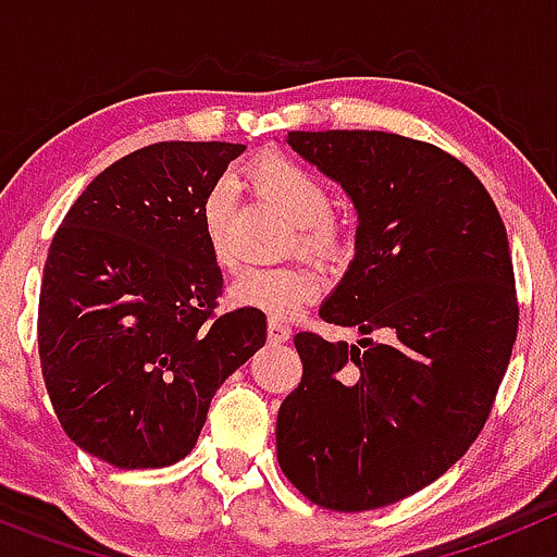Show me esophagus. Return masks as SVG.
Listing matches in <instances>:
<instances>
[{
	"label": "esophagus",
	"mask_w": 557,
	"mask_h": 557,
	"mask_svg": "<svg viewBox=\"0 0 557 557\" xmlns=\"http://www.w3.org/2000/svg\"><path fill=\"white\" fill-rule=\"evenodd\" d=\"M289 326H284L282 321H268V339L273 343V346H278V343H287L289 339Z\"/></svg>",
	"instance_id": "obj_1"
}]
</instances>
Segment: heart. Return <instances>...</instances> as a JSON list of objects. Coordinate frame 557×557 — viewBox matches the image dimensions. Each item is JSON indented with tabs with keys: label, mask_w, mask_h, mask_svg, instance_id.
Returning a JSON list of instances; mask_svg holds the SVG:
<instances>
[{
	"label": "heart",
	"mask_w": 557,
	"mask_h": 557,
	"mask_svg": "<svg viewBox=\"0 0 557 557\" xmlns=\"http://www.w3.org/2000/svg\"><path fill=\"white\" fill-rule=\"evenodd\" d=\"M250 189L262 203L275 209L293 225L289 248L314 262H339L346 256V234L332 214V191L312 170L287 156H262L245 170ZM234 203L231 181H220L200 206L203 239L214 264H231L228 220ZM318 293V282L298 264L282 268H250L228 284V301L239 309L262 312L270 318H289L307 307Z\"/></svg>",
	"instance_id": "obj_1"
}]
</instances>
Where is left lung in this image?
I'll return each instance as SVG.
<instances>
[{"label":"left lung","mask_w":557,"mask_h":557,"mask_svg":"<svg viewBox=\"0 0 557 557\" xmlns=\"http://www.w3.org/2000/svg\"><path fill=\"white\" fill-rule=\"evenodd\" d=\"M284 141L357 211L321 318L362 337L295 334L304 376L278 407L275 451L314 505L385 508L446 474L488 418L519 326L508 234L474 172L435 145L382 131Z\"/></svg>","instance_id":"1"}]
</instances>
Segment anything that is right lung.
Here are the masks:
<instances>
[{
  "mask_svg": "<svg viewBox=\"0 0 557 557\" xmlns=\"http://www.w3.org/2000/svg\"><path fill=\"white\" fill-rule=\"evenodd\" d=\"M245 145L159 141L83 189L49 245L38 354L66 435L116 469L172 466L211 398L268 339L262 312L214 318L223 273L203 198Z\"/></svg>",
  "mask_w": 557,
  "mask_h": 557,
  "instance_id": "1",
  "label": "right lung"
}]
</instances>
